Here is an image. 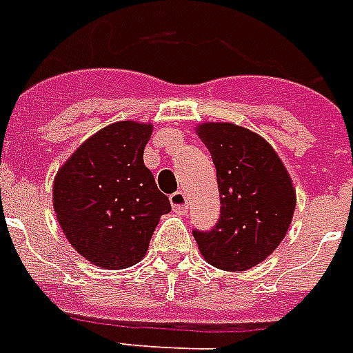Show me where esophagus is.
I'll return each instance as SVG.
<instances>
[{
	"instance_id": "1",
	"label": "esophagus",
	"mask_w": 353,
	"mask_h": 353,
	"mask_svg": "<svg viewBox=\"0 0 353 353\" xmlns=\"http://www.w3.org/2000/svg\"><path fill=\"white\" fill-rule=\"evenodd\" d=\"M169 201H171V206H173V210L176 212V214H186V210H188L186 193L174 192L173 195L169 197Z\"/></svg>"
}]
</instances>
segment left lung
I'll return each instance as SVG.
<instances>
[{
    "label": "left lung",
    "instance_id": "1",
    "mask_svg": "<svg viewBox=\"0 0 353 353\" xmlns=\"http://www.w3.org/2000/svg\"><path fill=\"white\" fill-rule=\"evenodd\" d=\"M197 136L210 150L219 188V219L210 230L193 229L212 266L243 272L272 255L296 208L287 169L261 136L230 123H205Z\"/></svg>",
    "mask_w": 353,
    "mask_h": 353
}]
</instances>
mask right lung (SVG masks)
Returning a JSON list of instances; mask_svg holds the SVG:
<instances>
[{
  "mask_svg": "<svg viewBox=\"0 0 353 353\" xmlns=\"http://www.w3.org/2000/svg\"><path fill=\"white\" fill-rule=\"evenodd\" d=\"M152 124H110L89 137L61 167L54 208L72 248L105 270L141 261L160 216L171 210L143 163Z\"/></svg>",
  "mask_w": 353,
  "mask_h": 353,
  "instance_id": "1",
  "label": "right lung"
}]
</instances>
